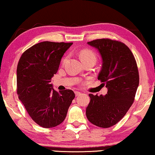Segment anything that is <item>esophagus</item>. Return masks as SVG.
<instances>
[{"label": "esophagus", "instance_id": "1", "mask_svg": "<svg viewBox=\"0 0 155 155\" xmlns=\"http://www.w3.org/2000/svg\"><path fill=\"white\" fill-rule=\"evenodd\" d=\"M74 93H75L76 96H78V95H80L81 94V92H78V91H75V92H74Z\"/></svg>", "mask_w": 155, "mask_h": 155}]
</instances>
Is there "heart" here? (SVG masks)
Listing matches in <instances>:
<instances>
[{
    "label": "heart",
    "instance_id": "b5f03b06",
    "mask_svg": "<svg viewBox=\"0 0 155 155\" xmlns=\"http://www.w3.org/2000/svg\"><path fill=\"white\" fill-rule=\"evenodd\" d=\"M80 56H81V60H83V62L87 60H96V56L94 54V52H93L92 51L88 50V49H85V50H83L81 51V54H80ZM67 57H64V60H63V62L66 60Z\"/></svg>",
    "mask_w": 155,
    "mask_h": 155
}]
</instances>
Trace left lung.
Returning a JSON list of instances; mask_svg holds the SVG:
<instances>
[{
  "label": "left lung",
  "mask_w": 155,
  "mask_h": 155,
  "mask_svg": "<svg viewBox=\"0 0 155 155\" xmlns=\"http://www.w3.org/2000/svg\"><path fill=\"white\" fill-rule=\"evenodd\" d=\"M87 44L100 53L103 63L98 80L108 92L105 95L89 94L86 116L97 127L108 128L126 115L134 101L139 83L138 68L131 51L121 41L100 39Z\"/></svg>",
  "instance_id": "1"
}]
</instances>
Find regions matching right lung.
<instances>
[{"label":"right lung","instance_id":"add662e5","mask_svg":"<svg viewBox=\"0 0 155 155\" xmlns=\"http://www.w3.org/2000/svg\"><path fill=\"white\" fill-rule=\"evenodd\" d=\"M72 43L43 41L26 49L17 66V94L28 115L44 128L64 121L74 98L71 90L57 92L50 84L61 59Z\"/></svg>","mask_w":155,"mask_h":155}]
</instances>
